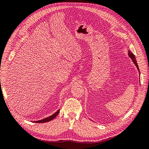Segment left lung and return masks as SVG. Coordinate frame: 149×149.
Masks as SVG:
<instances>
[{
  "mask_svg": "<svg viewBox=\"0 0 149 149\" xmlns=\"http://www.w3.org/2000/svg\"><path fill=\"white\" fill-rule=\"evenodd\" d=\"M128 55H129V57L131 58L132 59V61H133V63H134L136 65V66H137V70H139V66H138V65H137V61H136V57H135V56H134V54L130 52V50H129V52H128Z\"/></svg>",
  "mask_w": 149,
  "mask_h": 149,
  "instance_id": "8db88e82",
  "label": "left lung"
}]
</instances>
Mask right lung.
Returning <instances> with one entry per match:
<instances>
[{
	"instance_id": "obj_1",
	"label": "right lung",
	"mask_w": 149,
	"mask_h": 149,
	"mask_svg": "<svg viewBox=\"0 0 149 149\" xmlns=\"http://www.w3.org/2000/svg\"><path fill=\"white\" fill-rule=\"evenodd\" d=\"M60 110V109H58V110L55 112V114H53V115H52V116H50L49 117H48V118H45V119H42V120H40L33 121V123H47V122L50 121V120H53L54 118H55V117L58 114V113H59Z\"/></svg>"
}]
</instances>
